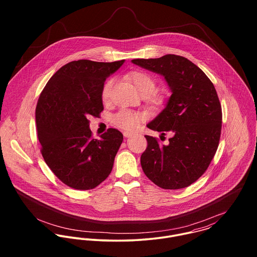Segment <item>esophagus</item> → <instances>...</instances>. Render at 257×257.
Listing matches in <instances>:
<instances>
[{
    "mask_svg": "<svg viewBox=\"0 0 257 257\" xmlns=\"http://www.w3.org/2000/svg\"><path fill=\"white\" fill-rule=\"evenodd\" d=\"M134 134L133 133H130V132H123V137H125V138H130V137H132Z\"/></svg>",
    "mask_w": 257,
    "mask_h": 257,
    "instance_id": "esophagus-1",
    "label": "esophagus"
}]
</instances>
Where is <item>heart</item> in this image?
<instances>
[{"label": "heart", "mask_w": 257, "mask_h": 257, "mask_svg": "<svg viewBox=\"0 0 257 257\" xmlns=\"http://www.w3.org/2000/svg\"><path fill=\"white\" fill-rule=\"evenodd\" d=\"M127 78L133 83L136 90L143 97H149L153 95L156 91V80L150 74L145 71H135L130 74ZM113 81L114 80L112 78L108 79L102 87V99L104 102H107L109 100ZM141 118L142 116L139 112L135 110L122 109L111 116V122L120 128L132 130L140 123Z\"/></svg>", "instance_id": "heart-1"}]
</instances>
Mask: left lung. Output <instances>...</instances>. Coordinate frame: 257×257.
Instances as JSON below:
<instances>
[{
	"instance_id": "obj_1",
	"label": "left lung",
	"mask_w": 257,
	"mask_h": 257,
	"mask_svg": "<svg viewBox=\"0 0 257 257\" xmlns=\"http://www.w3.org/2000/svg\"><path fill=\"white\" fill-rule=\"evenodd\" d=\"M149 71L160 74L172 94L147 127L172 138L167 146L146 136L147 149L141 163L147 178L163 189H182L197 181L208 169L219 147L221 106L212 81L183 56L134 59Z\"/></svg>"
}]
</instances>
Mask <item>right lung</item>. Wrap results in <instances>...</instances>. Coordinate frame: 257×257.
Listing matches in <instances>:
<instances>
[{"label": "right lung", "instance_id": "1", "mask_svg": "<svg viewBox=\"0 0 257 257\" xmlns=\"http://www.w3.org/2000/svg\"><path fill=\"white\" fill-rule=\"evenodd\" d=\"M123 62L71 61L48 80L38 98L36 119L40 152L54 175L73 189H94L112 169L122 134L109 128L96 140L89 117L104 110L102 87Z\"/></svg>", "mask_w": 257, "mask_h": 257}]
</instances>
